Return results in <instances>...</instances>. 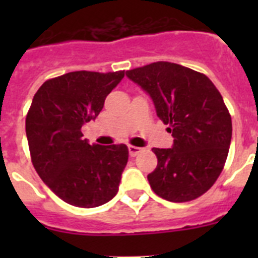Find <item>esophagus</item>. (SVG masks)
<instances>
[{
  "label": "esophagus",
  "instance_id": "1",
  "mask_svg": "<svg viewBox=\"0 0 258 258\" xmlns=\"http://www.w3.org/2000/svg\"><path fill=\"white\" fill-rule=\"evenodd\" d=\"M127 149H129V155H131L132 157L137 156V155L142 151V149H140V147H136V146H129Z\"/></svg>",
  "mask_w": 258,
  "mask_h": 258
}]
</instances>
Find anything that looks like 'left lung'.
<instances>
[{"mask_svg":"<svg viewBox=\"0 0 258 258\" xmlns=\"http://www.w3.org/2000/svg\"><path fill=\"white\" fill-rule=\"evenodd\" d=\"M169 124L172 149H154L156 169L147 175L156 195L173 203L202 197L213 186L229 154L232 125L222 95L206 75L156 61L126 71Z\"/></svg>","mask_w":258,"mask_h":258,"instance_id":"8db88e82","label":"left lung"}]
</instances>
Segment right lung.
<instances>
[{
    "label": "right lung",
    "instance_id": "obj_1",
    "mask_svg": "<svg viewBox=\"0 0 258 258\" xmlns=\"http://www.w3.org/2000/svg\"><path fill=\"white\" fill-rule=\"evenodd\" d=\"M124 71H76L45 81L26 118L32 163L40 178L71 206L94 208L118 191L129 151L125 145H89L81 127L95 120Z\"/></svg>",
    "mask_w": 258,
    "mask_h": 258
}]
</instances>
